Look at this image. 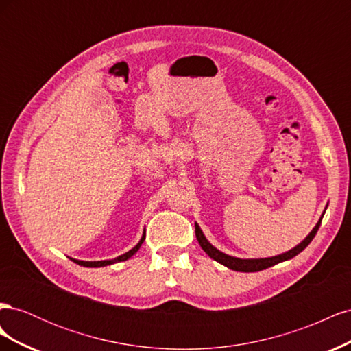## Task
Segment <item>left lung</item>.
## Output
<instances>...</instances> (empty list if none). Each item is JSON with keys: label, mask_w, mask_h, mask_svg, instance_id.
<instances>
[{"label": "left lung", "mask_w": 351, "mask_h": 351, "mask_svg": "<svg viewBox=\"0 0 351 351\" xmlns=\"http://www.w3.org/2000/svg\"><path fill=\"white\" fill-rule=\"evenodd\" d=\"M326 209V208H325ZM325 210L322 212V217L319 218V221L316 222V226L313 227V230L309 232V234L306 236V239L297 244L295 247H293L291 250L277 254V256H272V258H259V259H240V258H234V256H230L227 253H222L221 250H218L217 247L212 246V244L208 241V239L205 237L204 231L200 230V227L197 226V222H195V231H196V239L200 244V247L205 250V253L208 254L209 258H212L214 261L219 262L221 265H224V267L232 269V271H239V272H258L262 269H267L269 267H274V265H277L280 262L284 261H289L294 256H297L300 252H303L307 246H309V243L313 240V237L316 236L317 230H319L321 226V221L324 218Z\"/></svg>", "instance_id": "left-lung-1"}]
</instances>
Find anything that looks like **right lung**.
Listing matches in <instances>:
<instances>
[{"label": "right lung", "mask_w": 351, "mask_h": 351, "mask_svg": "<svg viewBox=\"0 0 351 351\" xmlns=\"http://www.w3.org/2000/svg\"><path fill=\"white\" fill-rule=\"evenodd\" d=\"M145 236H146V232L143 231V234H142V239L139 240V243L136 244V246L132 249V250H129V252H125L124 254H121V256H119V258H114V259H107V261H79V259H73V258H70L74 263H77V265H80V267H88V268H101V267H107V265H112V263H115V262H123V261H127V259H130L133 254L141 249V246H142V243L145 241Z\"/></svg>", "instance_id": "right-lung-1"}]
</instances>
